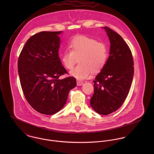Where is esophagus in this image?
Here are the masks:
<instances>
[{
	"label": "esophagus",
	"mask_w": 154,
	"mask_h": 154,
	"mask_svg": "<svg viewBox=\"0 0 154 154\" xmlns=\"http://www.w3.org/2000/svg\"><path fill=\"white\" fill-rule=\"evenodd\" d=\"M84 82L82 81H77V85L78 86H81L82 85H83Z\"/></svg>",
	"instance_id": "1"
}]
</instances>
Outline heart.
<instances>
[{
    "mask_svg": "<svg viewBox=\"0 0 154 154\" xmlns=\"http://www.w3.org/2000/svg\"><path fill=\"white\" fill-rule=\"evenodd\" d=\"M69 48L70 50L63 51L61 61L66 69L72 70L79 59L80 64L70 72L78 79L89 78L92 72L94 73L100 72L107 63L108 47L103 42L79 35L70 40Z\"/></svg>",
    "mask_w": 154,
    "mask_h": 154,
    "instance_id": "b5f03b06",
    "label": "heart"
}]
</instances>
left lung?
<instances>
[{
    "mask_svg": "<svg viewBox=\"0 0 154 154\" xmlns=\"http://www.w3.org/2000/svg\"><path fill=\"white\" fill-rule=\"evenodd\" d=\"M110 42V56L104 68L93 81L92 108L101 115L118 110L126 100L132 84L134 63L132 51L123 38L108 26L104 27Z\"/></svg>",
    "mask_w": 154,
    "mask_h": 154,
    "instance_id": "1",
    "label": "left lung"
}]
</instances>
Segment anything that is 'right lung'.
I'll return each instance as SVG.
<instances>
[{"mask_svg": "<svg viewBox=\"0 0 154 154\" xmlns=\"http://www.w3.org/2000/svg\"><path fill=\"white\" fill-rule=\"evenodd\" d=\"M61 31H42L26 42L18 60V74L24 96L34 109L52 115L66 104L69 91L76 85L67 74L58 55Z\"/></svg>", "mask_w": 154, "mask_h": 154, "instance_id": "add662e5", "label": "right lung"}]
</instances>
